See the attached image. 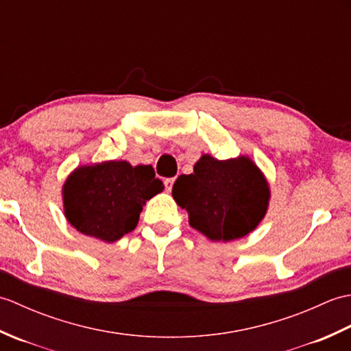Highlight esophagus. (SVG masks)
<instances>
[{"label": "esophagus", "instance_id": "1", "mask_svg": "<svg viewBox=\"0 0 351 351\" xmlns=\"http://www.w3.org/2000/svg\"><path fill=\"white\" fill-rule=\"evenodd\" d=\"M173 182H175V178H167V180L164 181V185H166L167 191H170L171 187H173Z\"/></svg>", "mask_w": 351, "mask_h": 351}]
</instances>
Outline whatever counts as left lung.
<instances>
[{
    "instance_id": "1",
    "label": "left lung",
    "mask_w": 351,
    "mask_h": 351,
    "mask_svg": "<svg viewBox=\"0 0 351 351\" xmlns=\"http://www.w3.org/2000/svg\"><path fill=\"white\" fill-rule=\"evenodd\" d=\"M171 196L187 210L191 228L211 241H232L264 219L270 187L249 156L220 161L205 154L193 173L178 176Z\"/></svg>"
}]
</instances>
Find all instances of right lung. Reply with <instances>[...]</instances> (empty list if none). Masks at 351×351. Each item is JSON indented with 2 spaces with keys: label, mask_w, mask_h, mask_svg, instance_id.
<instances>
[{
  "label": "right lung",
  "mask_w": 351,
  "mask_h": 351,
  "mask_svg": "<svg viewBox=\"0 0 351 351\" xmlns=\"http://www.w3.org/2000/svg\"><path fill=\"white\" fill-rule=\"evenodd\" d=\"M164 190L152 166L104 161L77 167L63 185L64 215L78 232L106 243L136 229L146 200Z\"/></svg>",
  "instance_id": "1"
}]
</instances>
